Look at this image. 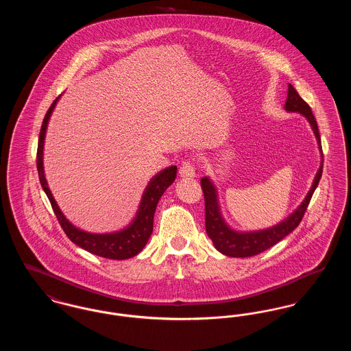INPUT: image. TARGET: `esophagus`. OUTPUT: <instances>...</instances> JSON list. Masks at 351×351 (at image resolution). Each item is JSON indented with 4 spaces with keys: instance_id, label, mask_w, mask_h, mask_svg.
I'll return each instance as SVG.
<instances>
[{
    "instance_id": "1",
    "label": "esophagus",
    "mask_w": 351,
    "mask_h": 351,
    "mask_svg": "<svg viewBox=\"0 0 351 351\" xmlns=\"http://www.w3.org/2000/svg\"><path fill=\"white\" fill-rule=\"evenodd\" d=\"M179 173H180L182 178H186V179L195 178V175H196L195 165L191 160H185V162H183L180 169H179Z\"/></svg>"
}]
</instances>
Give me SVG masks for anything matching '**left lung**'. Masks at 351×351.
<instances>
[{
  "instance_id": "8db88e82",
  "label": "left lung",
  "mask_w": 351,
  "mask_h": 351,
  "mask_svg": "<svg viewBox=\"0 0 351 351\" xmlns=\"http://www.w3.org/2000/svg\"><path fill=\"white\" fill-rule=\"evenodd\" d=\"M284 109L287 112L300 113L308 119V122L312 126L313 133L316 135L319 152L322 154L321 138H319L316 118L312 113L311 106L301 99L299 93L296 92V89L291 84H288V97L285 101ZM322 162H324V159H322ZM322 162L318 168L316 178L313 180V184H312L308 195L299 205V208L293 213H291L289 217L285 218L278 225L265 229V230H258V232L241 233V232H235L233 229H230L219 212L217 191H216L215 184L212 183V180L209 178H206V176L202 178L201 188H202L204 199H205V228H206V233L212 239L215 247L219 252H222L223 255H228V256L247 258V256H254V255H258V254L267 250L274 245H276L279 241H282L284 237L292 233L299 226L301 219L305 215V210L309 205V201L313 196V192L317 188L318 182L322 175Z\"/></svg>"
}]
</instances>
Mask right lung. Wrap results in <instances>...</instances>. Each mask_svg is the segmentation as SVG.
<instances>
[{"label":"right lung","mask_w":351,"mask_h":351,"mask_svg":"<svg viewBox=\"0 0 351 351\" xmlns=\"http://www.w3.org/2000/svg\"><path fill=\"white\" fill-rule=\"evenodd\" d=\"M59 97H56V100L51 104L50 109L47 110L45 119L42 122V128H40V133H39L38 151H36V168H38L40 185L50 200L53 213L58 218L62 229L64 230V233L67 234L68 238L75 245H77L84 250L89 251L90 254L99 255L102 258H108V259L122 261V259L133 258L142 251L150 238L152 229H154V213H155L156 205L159 202V199L162 197V195L165 193V191L175 182L178 167L171 166V167L165 168L163 171H160L151 179L150 183L143 192L136 216L128 228H125L119 232H114V233L105 234L88 233V232L77 229L68 221L66 216L62 213V210L59 209L56 201L51 193L49 184L45 178V169H43L45 135L47 130L51 113H52L56 102L59 100Z\"/></svg>","instance_id":"1"}]
</instances>
